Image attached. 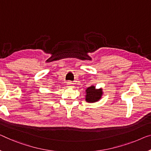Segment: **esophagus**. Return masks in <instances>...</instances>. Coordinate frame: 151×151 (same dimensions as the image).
<instances>
[{"label":"esophagus","instance_id":"obj_1","mask_svg":"<svg viewBox=\"0 0 151 151\" xmlns=\"http://www.w3.org/2000/svg\"><path fill=\"white\" fill-rule=\"evenodd\" d=\"M67 85H68V86L69 87H73V83L71 82V81L67 82Z\"/></svg>","mask_w":151,"mask_h":151}]
</instances>
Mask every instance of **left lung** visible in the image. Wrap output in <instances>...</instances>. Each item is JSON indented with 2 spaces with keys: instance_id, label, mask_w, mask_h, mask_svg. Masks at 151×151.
Wrapping results in <instances>:
<instances>
[{
  "instance_id": "1",
  "label": "left lung",
  "mask_w": 151,
  "mask_h": 151,
  "mask_svg": "<svg viewBox=\"0 0 151 151\" xmlns=\"http://www.w3.org/2000/svg\"><path fill=\"white\" fill-rule=\"evenodd\" d=\"M85 100L88 103H94L99 101L103 95L102 89H96V87L91 85L85 90Z\"/></svg>"
}]
</instances>
